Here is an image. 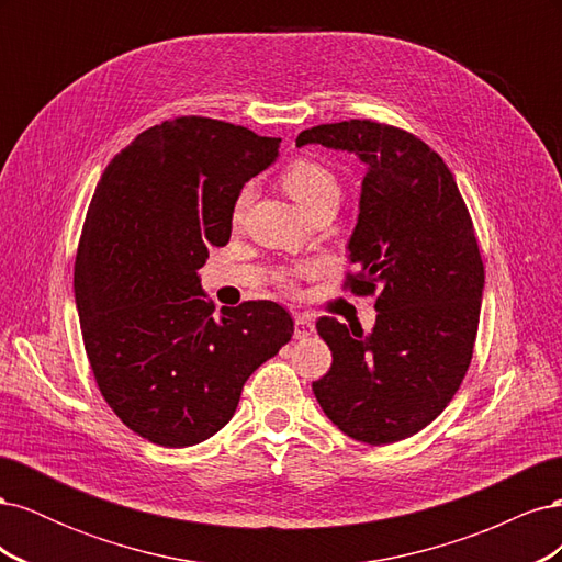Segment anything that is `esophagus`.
I'll use <instances>...</instances> for the list:
<instances>
[{
    "instance_id": "obj_1",
    "label": "esophagus",
    "mask_w": 562,
    "mask_h": 562,
    "mask_svg": "<svg viewBox=\"0 0 562 562\" xmlns=\"http://www.w3.org/2000/svg\"><path fill=\"white\" fill-rule=\"evenodd\" d=\"M314 330H316V326H314V321L307 314H297L295 316V337L297 339H304V337L314 335Z\"/></svg>"
}]
</instances>
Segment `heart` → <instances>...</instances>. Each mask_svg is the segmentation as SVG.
<instances>
[{"mask_svg": "<svg viewBox=\"0 0 562 562\" xmlns=\"http://www.w3.org/2000/svg\"><path fill=\"white\" fill-rule=\"evenodd\" d=\"M281 182L288 190V194H291L302 209H307V213L314 206H318L321 201L339 199V180L333 173V168L312 157H297L288 164L281 173ZM250 199H252V187L244 184L232 203L229 217L234 225L241 223ZM288 288H293V283H288Z\"/></svg>", "mask_w": 562, "mask_h": 562, "instance_id": "heart-1", "label": "heart"}]
</instances>
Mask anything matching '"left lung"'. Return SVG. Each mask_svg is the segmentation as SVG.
Listing matches in <instances>:
<instances>
[{
  "instance_id": "left-lung-1",
  "label": "left lung",
  "mask_w": 562,
  "mask_h": 562,
  "mask_svg": "<svg viewBox=\"0 0 562 562\" xmlns=\"http://www.w3.org/2000/svg\"><path fill=\"white\" fill-rule=\"evenodd\" d=\"M307 143L356 151L368 166L349 241L356 271L342 288L378 297L370 335L333 316L316 321L333 366L314 396L339 431L396 443L443 413L467 375L485 283L481 248L454 176L417 135L349 119L302 131L297 145Z\"/></svg>"
}]
</instances>
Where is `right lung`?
<instances>
[{
    "mask_svg": "<svg viewBox=\"0 0 562 562\" xmlns=\"http://www.w3.org/2000/svg\"><path fill=\"white\" fill-rule=\"evenodd\" d=\"M279 145L211 116L166 119L95 187L75 260L83 349L114 415L149 443L187 448L223 429L246 380L293 337L291 314L269 300L215 318L196 274Z\"/></svg>",
    "mask_w": 562,
    "mask_h": 562,
    "instance_id": "1",
    "label": "right lung"
}]
</instances>
